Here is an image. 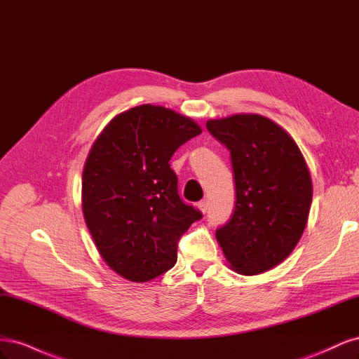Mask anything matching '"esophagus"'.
Wrapping results in <instances>:
<instances>
[{"mask_svg":"<svg viewBox=\"0 0 359 359\" xmlns=\"http://www.w3.org/2000/svg\"><path fill=\"white\" fill-rule=\"evenodd\" d=\"M198 208H199L202 212H206V211H208V201H206V199L201 201V202L198 203Z\"/></svg>","mask_w":359,"mask_h":359,"instance_id":"34e87169","label":"esophagus"}]
</instances>
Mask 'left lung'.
Listing matches in <instances>:
<instances>
[{
    "mask_svg": "<svg viewBox=\"0 0 359 359\" xmlns=\"http://www.w3.org/2000/svg\"><path fill=\"white\" fill-rule=\"evenodd\" d=\"M206 128L231 151L236 190L217 241L236 273H265L283 262L306 229L313 198L307 163L295 140L262 115L211 119Z\"/></svg>",
    "mask_w": 359,
    "mask_h": 359,
    "instance_id": "1",
    "label": "left lung"
}]
</instances>
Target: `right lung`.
Returning a JSON list of instances; mask_svg holds the SVG:
<instances>
[{
	"label": "right lung",
	"mask_w": 359,
	"mask_h": 359,
	"mask_svg": "<svg viewBox=\"0 0 359 359\" xmlns=\"http://www.w3.org/2000/svg\"><path fill=\"white\" fill-rule=\"evenodd\" d=\"M201 133L187 116L140 104L116 115L95 139L82 173V211L116 274L144 283L177 264L180 238L202 212L180 198L169 160Z\"/></svg>",
	"instance_id": "add662e5"
}]
</instances>
